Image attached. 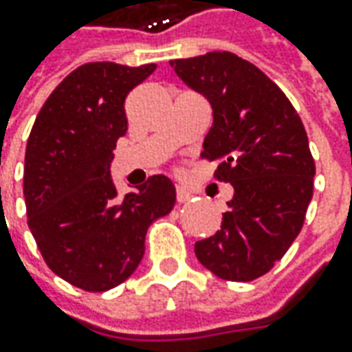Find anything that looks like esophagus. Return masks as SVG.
<instances>
[{
	"label": "esophagus",
	"mask_w": 352,
	"mask_h": 352,
	"mask_svg": "<svg viewBox=\"0 0 352 352\" xmlns=\"http://www.w3.org/2000/svg\"><path fill=\"white\" fill-rule=\"evenodd\" d=\"M190 197H192V194H190L186 188H182V186H178V188H176V201H178V204H186V201H190Z\"/></svg>",
	"instance_id": "obj_1"
}]
</instances>
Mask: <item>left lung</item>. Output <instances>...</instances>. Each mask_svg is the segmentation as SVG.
I'll use <instances>...</instances> for the list:
<instances>
[{
	"mask_svg": "<svg viewBox=\"0 0 352 352\" xmlns=\"http://www.w3.org/2000/svg\"><path fill=\"white\" fill-rule=\"evenodd\" d=\"M170 66L210 100L213 125L201 158L217 164V182L235 190L221 229L196 243L197 261L223 280H256L300 235L314 196L316 162L304 123L286 94L233 52L178 58Z\"/></svg>",
	"mask_w": 352,
	"mask_h": 352,
	"instance_id": "8db88e82",
	"label": "left lung"
}]
</instances>
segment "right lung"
<instances>
[{
  "label": "right lung",
  "mask_w": 352,
  "mask_h": 352,
  "mask_svg": "<svg viewBox=\"0 0 352 352\" xmlns=\"http://www.w3.org/2000/svg\"><path fill=\"white\" fill-rule=\"evenodd\" d=\"M156 64L88 62L66 76L38 111L25 151L27 223L48 268L86 292L125 282L144 254L148 225L168 215L176 190L155 174L117 197L113 148L127 133L125 100Z\"/></svg>",
  "instance_id": "add662e5"
}]
</instances>
